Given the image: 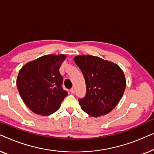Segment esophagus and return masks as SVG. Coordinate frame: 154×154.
<instances>
[{
    "instance_id": "34e87169",
    "label": "esophagus",
    "mask_w": 154,
    "mask_h": 154,
    "mask_svg": "<svg viewBox=\"0 0 154 154\" xmlns=\"http://www.w3.org/2000/svg\"><path fill=\"white\" fill-rule=\"evenodd\" d=\"M70 92H71V94H74L75 93V88H72L70 89Z\"/></svg>"
}]
</instances>
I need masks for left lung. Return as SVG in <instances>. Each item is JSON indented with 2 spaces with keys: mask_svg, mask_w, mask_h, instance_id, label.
<instances>
[{
  "mask_svg": "<svg viewBox=\"0 0 154 154\" xmlns=\"http://www.w3.org/2000/svg\"><path fill=\"white\" fill-rule=\"evenodd\" d=\"M74 60L86 86L85 97L78 99L82 110L94 117L108 114L124 93L126 83L123 71L114 63L97 56H78Z\"/></svg>",
  "mask_w": 154,
  "mask_h": 154,
  "instance_id": "left-lung-1",
  "label": "left lung"
}]
</instances>
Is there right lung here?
<instances>
[{
  "instance_id": "add662e5",
  "label": "right lung",
  "mask_w": 154,
  "mask_h": 154,
  "mask_svg": "<svg viewBox=\"0 0 154 154\" xmlns=\"http://www.w3.org/2000/svg\"><path fill=\"white\" fill-rule=\"evenodd\" d=\"M66 55H47L28 63L19 71L17 86L26 105L35 114H53L68 96L59 68Z\"/></svg>"
}]
</instances>
